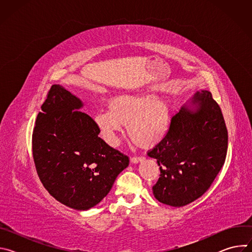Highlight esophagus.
Segmentation results:
<instances>
[{
    "label": "esophagus",
    "instance_id": "obj_1",
    "mask_svg": "<svg viewBox=\"0 0 252 252\" xmlns=\"http://www.w3.org/2000/svg\"><path fill=\"white\" fill-rule=\"evenodd\" d=\"M143 159H145V158H143L142 156H140V157H131L130 158V161L132 163H137V162H139V161H141Z\"/></svg>",
    "mask_w": 252,
    "mask_h": 252
}]
</instances>
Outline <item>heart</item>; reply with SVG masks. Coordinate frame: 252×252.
I'll list each match as a JSON object with an SVG mask.
<instances>
[{
  "label": "heart",
  "instance_id": "heart-1",
  "mask_svg": "<svg viewBox=\"0 0 252 252\" xmlns=\"http://www.w3.org/2000/svg\"><path fill=\"white\" fill-rule=\"evenodd\" d=\"M107 106L109 111L97 113L94 122L110 146H117L123 126H128L134 143L141 148L153 147L164 136L170 124V102L152 93L120 94L114 96Z\"/></svg>",
  "mask_w": 252,
  "mask_h": 252
}]
</instances>
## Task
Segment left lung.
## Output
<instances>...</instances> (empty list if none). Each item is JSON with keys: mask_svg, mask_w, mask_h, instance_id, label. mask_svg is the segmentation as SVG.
Returning a JSON list of instances; mask_svg holds the SVG:
<instances>
[{"mask_svg": "<svg viewBox=\"0 0 252 252\" xmlns=\"http://www.w3.org/2000/svg\"><path fill=\"white\" fill-rule=\"evenodd\" d=\"M191 106H184L170 120L165 136L148 155L159 165L153 187L164 204L185 206L200 197L224 164L228 133L219 103L208 91L197 92Z\"/></svg>", "mask_w": 252, "mask_h": 252, "instance_id": "obj_1", "label": "left lung"}]
</instances>
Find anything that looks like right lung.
I'll list each match as a JSON object with an SVG mask.
<instances>
[{
    "label": "right lung",
    "mask_w": 252,
    "mask_h": 252,
    "mask_svg": "<svg viewBox=\"0 0 252 252\" xmlns=\"http://www.w3.org/2000/svg\"><path fill=\"white\" fill-rule=\"evenodd\" d=\"M83 102L59 85L48 92L32 136V158L49 193L78 210L96 205L110 192L128 157L98 136Z\"/></svg>",
    "instance_id": "add662e5"
}]
</instances>
